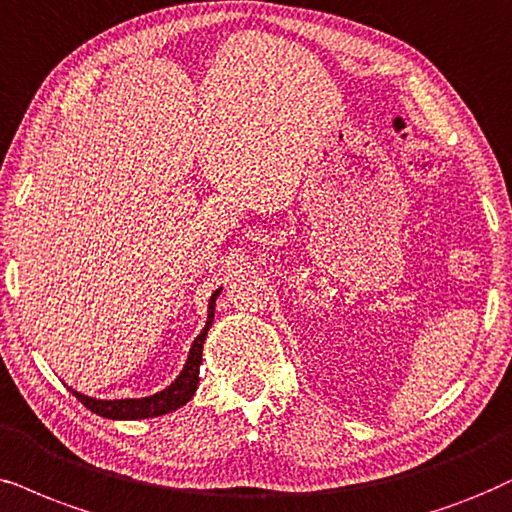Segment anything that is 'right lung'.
I'll list each match as a JSON object with an SVG mask.
<instances>
[{
    "label": "right lung",
    "instance_id": "obj_1",
    "mask_svg": "<svg viewBox=\"0 0 512 512\" xmlns=\"http://www.w3.org/2000/svg\"><path fill=\"white\" fill-rule=\"evenodd\" d=\"M222 293V288H217L210 297L208 304V321H205V328L200 331V335L193 340L189 359H186L184 368L177 375L172 385H167L165 390L151 394V397H141V399H96V397H87V394H80L75 390H70L77 399L82 401L92 413H99L103 418L111 420H141V418H155L163 416V413L177 411L181 406L189 401L193 394L198 390V380H200V364H203V345H205V335H208L212 319H215V300L217 295Z\"/></svg>",
    "mask_w": 512,
    "mask_h": 512
}]
</instances>
